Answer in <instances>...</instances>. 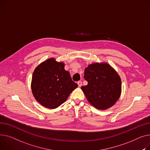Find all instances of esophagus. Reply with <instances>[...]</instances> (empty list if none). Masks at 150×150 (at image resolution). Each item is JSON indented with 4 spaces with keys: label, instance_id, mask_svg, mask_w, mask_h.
Listing matches in <instances>:
<instances>
[{
    "label": "esophagus",
    "instance_id": "34e87169",
    "mask_svg": "<svg viewBox=\"0 0 150 150\" xmlns=\"http://www.w3.org/2000/svg\"><path fill=\"white\" fill-rule=\"evenodd\" d=\"M77 84H78L79 87H81V86L82 85V82L81 81H79V82H77Z\"/></svg>",
    "mask_w": 150,
    "mask_h": 150
}]
</instances>
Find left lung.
<instances>
[{
    "instance_id": "left-lung-1",
    "label": "left lung",
    "mask_w": 150,
    "mask_h": 150,
    "mask_svg": "<svg viewBox=\"0 0 150 150\" xmlns=\"http://www.w3.org/2000/svg\"><path fill=\"white\" fill-rule=\"evenodd\" d=\"M87 85L81 89L94 107L107 110L116 103L122 91L121 79L117 73L107 63H94L85 69Z\"/></svg>"
}]
</instances>
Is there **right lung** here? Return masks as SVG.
Segmentation results:
<instances>
[{
    "mask_svg": "<svg viewBox=\"0 0 150 150\" xmlns=\"http://www.w3.org/2000/svg\"><path fill=\"white\" fill-rule=\"evenodd\" d=\"M64 66L63 62L50 58L34 69L31 81L32 93L42 106L50 109L57 108L77 87Z\"/></svg>",
    "mask_w": 150,
    "mask_h": 150,
    "instance_id": "add662e5",
    "label": "right lung"
}]
</instances>
